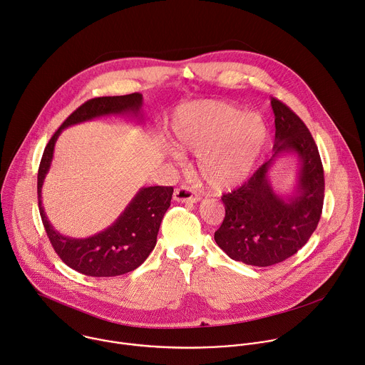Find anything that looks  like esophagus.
I'll use <instances>...</instances> for the list:
<instances>
[{
	"label": "esophagus",
	"instance_id": "esophagus-1",
	"mask_svg": "<svg viewBox=\"0 0 365 365\" xmlns=\"http://www.w3.org/2000/svg\"><path fill=\"white\" fill-rule=\"evenodd\" d=\"M174 200L178 202H197L200 201V195L187 185H181L174 191Z\"/></svg>",
	"mask_w": 365,
	"mask_h": 365
}]
</instances>
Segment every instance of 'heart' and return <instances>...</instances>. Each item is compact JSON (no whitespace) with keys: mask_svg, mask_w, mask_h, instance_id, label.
Returning a JSON list of instances; mask_svg holds the SVG:
<instances>
[{"mask_svg":"<svg viewBox=\"0 0 365 365\" xmlns=\"http://www.w3.org/2000/svg\"><path fill=\"white\" fill-rule=\"evenodd\" d=\"M170 132L175 147L197 154L198 174L217 191L239 187L250 177L269 138L259 113L218 101L178 108ZM173 155L181 157L177 150Z\"/></svg>","mask_w":365,"mask_h":365,"instance_id":"b5f03b06","label":"heart"}]
</instances>
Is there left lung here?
I'll use <instances>...</instances> for the list:
<instances>
[{
    "mask_svg": "<svg viewBox=\"0 0 365 365\" xmlns=\"http://www.w3.org/2000/svg\"><path fill=\"white\" fill-rule=\"evenodd\" d=\"M273 155L247 182L222 197L226 217L214 240L229 257L252 266H272L294 256L315 232L324 205V168L317 143L298 115L272 98ZM284 155L300 163L292 193L279 195L269 171Z\"/></svg>",
    "mask_w": 365,
    "mask_h": 365,
    "instance_id": "1",
    "label": "left lung"
}]
</instances>
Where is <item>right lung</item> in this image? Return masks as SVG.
<instances>
[{
	"mask_svg": "<svg viewBox=\"0 0 365 365\" xmlns=\"http://www.w3.org/2000/svg\"><path fill=\"white\" fill-rule=\"evenodd\" d=\"M142 95L130 93L125 96L95 98L85 102L73 112L48 140L44 150L38 177V208L51 246L60 259L73 270L93 277L119 276L135 270L150 256L157 245V236L173 198V187H142L120 212L116 220L105 230L86 237L75 239L58 233L46 215L41 201L44 178L51 167L56 140L63 129L102 116L122 115L143 120Z\"/></svg>",
	"mask_w": 365,
	"mask_h": 365,
	"instance_id": "1",
	"label": "right lung"
}]
</instances>
